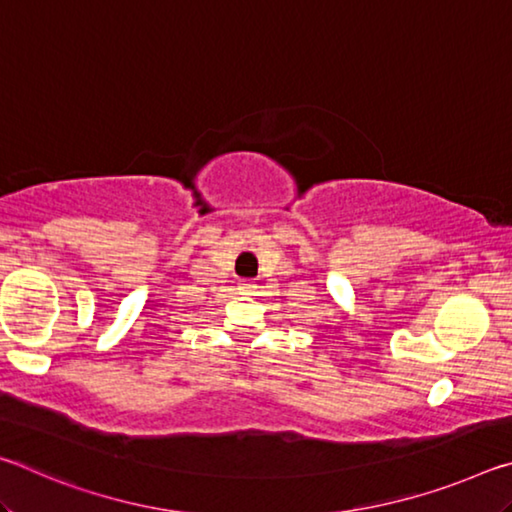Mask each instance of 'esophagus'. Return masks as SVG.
I'll list each match as a JSON object with an SVG mask.
<instances>
[{
    "instance_id": "1",
    "label": "esophagus",
    "mask_w": 512,
    "mask_h": 512,
    "mask_svg": "<svg viewBox=\"0 0 512 512\" xmlns=\"http://www.w3.org/2000/svg\"><path fill=\"white\" fill-rule=\"evenodd\" d=\"M253 291H255V284L250 282V280L239 282V293H241V296H248V293H253Z\"/></svg>"
}]
</instances>
